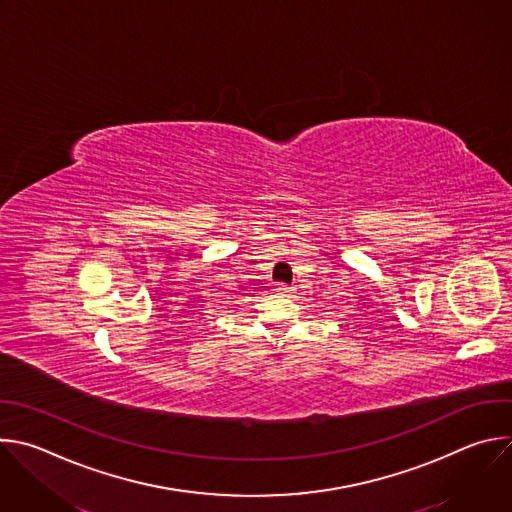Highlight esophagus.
I'll use <instances>...</instances> for the list:
<instances>
[{
    "mask_svg": "<svg viewBox=\"0 0 512 512\" xmlns=\"http://www.w3.org/2000/svg\"><path fill=\"white\" fill-rule=\"evenodd\" d=\"M275 291H277V294H281V296H289L291 291H294V289H291V287H289V285H285V283H277Z\"/></svg>",
    "mask_w": 512,
    "mask_h": 512,
    "instance_id": "1",
    "label": "esophagus"
}]
</instances>
